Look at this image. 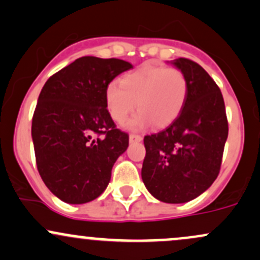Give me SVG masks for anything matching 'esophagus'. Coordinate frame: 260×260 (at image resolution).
Here are the masks:
<instances>
[{"label":"esophagus","mask_w":260,"mask_h":260,"mask_svg":"<svg viewBox=\"0 0 260 260\" xmlns=\"http://www.w3.org/2000/svg\"><path fill=\"white\" fill-rule=\"evenodd\" d=\"M142 136H139V135H129V142L131 143H133V142H141L142 141Z\"/></svg>","instance_id":"1"}]
</instances>
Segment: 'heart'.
<instances>
[{
    "label": "heart",
    "instance_id": "heart-1",
    "mask_svg": "<svg viewBox=\"0 0 260 260\" xmlns=\"http://www.w3.org/2000/svg\"><path fill=\"white\" fill-rule=\"evenodd\" d=\"M189 91V82L181 70L144 64L129 71L119 81H112L105 91L108 113L122 123L135 110L127 127L141 129L152 123L162 128L180 115Z\"/></svg>",
    "mask_w": 260,
    "mask_h": 260
}]
</instances>
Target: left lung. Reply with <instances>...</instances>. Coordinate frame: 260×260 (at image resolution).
<instances>
[{
	"instance_id": "8db88e82",
	"label": "left lung",
	"mask_w": 260,
	"mask_h": 260,
	"mask_svg": "<svg viewBox=\"0 0 260 260\" xmlns=\"http://www.w3.org/2000/svg\"><path fill=\"white\" fill-rule=\"evenodd\" d=\"M173 64L186 76L187 99L165 129L144 137L142 180L159 201L184 204L217 178L228 122L221 90L204 68L185 58Z\"/></svg>"
}]
</instances>
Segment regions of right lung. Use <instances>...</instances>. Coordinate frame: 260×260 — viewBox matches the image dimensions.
<instances>
[{
	"label": "right lung",
	"mask_w": 260,
	"mask_h": 260,
	"mask_svg": "<svg viewBox=\"0 0 260 260\" xmlns=\"http://www.w3.org/2000/svg\"><path fill=\"white\" fill-rule=\"evenodd\" d=\"M132 64L82 56L48 79L32 119V139L41 178L56 198L86 204L111 180L128 135L116 128L106 106L107 85Z\"/></svg>",
	"instance_id": "obj_1"
}]
</instances>
